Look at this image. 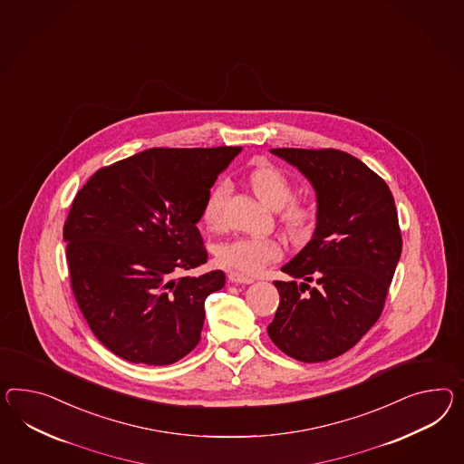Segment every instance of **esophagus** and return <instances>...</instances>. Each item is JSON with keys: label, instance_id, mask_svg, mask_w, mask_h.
Listing matches in <instances>:
<instances>
[{"label": "esophagus", "instance_id": "obj_1", "mask_svg": "<svg viewBox=\"0 0 464 464\" xmlns=\"http://www.w3.org/2000/svg\"><path fill=\"white\" fill-rule=\"evenodd\" d=\"M228 281H230V283H236V285H250V283H254L252 277L240 273L228 274Z\"/></svg>", "mask_w": 464, "mask_h": 464}]
</instances>
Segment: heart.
Returning <instances> with one entry per match:
<instances>
[{"instance_id":"obj_1","label":"heart","mask_w":464,"mask_h":464,"mask_svg":"<svg viewBox=\"0 0 464 464\" xmlns=\"http://www.w3.org/2000/svg\"><path fill=\"white\" fill-rule=\"evenodd\" d=\"M250 190L271 208H279V218L285 232L293 237H304L313 226V207L303 198H291L293 183L279 168L262 163L252 168L247 175ZM228 193L227 181L217 183L207 193L202 207L205 226H222V207ZM217 261L227 269L254 276L264 266L281 257V247L273 238L238 237L220 244L215 250Z\"/></svg>"}]
</instances>
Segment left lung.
<instances>
[{
	"label": "left lung",
	"mask_w": 464,
	"mask_h": 464,
	"mask_svg": "<svg viewBox=\"0 0 464 464\" xmlns=\"http://www.w3.org/2000/svg\"><path fill=\"white\" fill-rule=\"evenodd\" d=\"M316 191V228L274 281L279 308L267 333L287 357L314 363L340 357L381 318L402 252L392 191L340 150L276 148ZM304 283L296 285L295 279Z\"/></svg>",
	"instance_id": "left-lung-1"
}]
</instances>
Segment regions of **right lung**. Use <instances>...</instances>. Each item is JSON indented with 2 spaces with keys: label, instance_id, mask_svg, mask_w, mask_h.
<instances>
[{
  "label": "right lung",
  "instance_id": "1",
  "mask_svg": "<svg viewBox=\"0 0 464 464\" xmlns=\"http://www.w3.org/2000/svg\"><path fill=\"white\" fill-rule=\"evenodd\" d=\"M242 151L151 148L97 169L63 226L72 291L95 338L132 363L169 365L200 342L205 299L226 274L197 228L218 173Z\"/></svg>",
  "mask_w": 464,
  "mask_h": 464
}]
</instances>
